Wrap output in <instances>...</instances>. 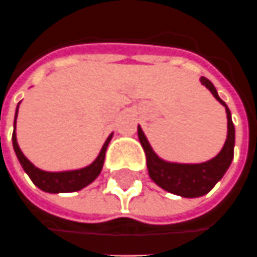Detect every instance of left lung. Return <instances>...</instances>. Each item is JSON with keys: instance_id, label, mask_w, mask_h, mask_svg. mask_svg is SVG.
Returning a JSON list of instances; mask_svg holds the SVG:
<instances>
[{"instance_id": "obj_1", "label": "left lung", "mask_w": 257, "mask_h": 257, "mask_svg": "<svg viewBox=\"0 0 257 257\" xmlns=\"http://www.w3.org/2000/svg\"><path fill=\"white\" fill-rule=\"evenodd\" d=\"M200 82L213 93L214 98L225 107L226 111V120H228L226 140L221 151L214 158L200 164H180V162L166 161L152 150L143 128L139 125V140L146 152L148 175L152 182L166 192L187 199L204 196L222 179V176L225 175L232 162L233 147H235V127L228 106L218 96V92L211 84V81H208L206 77H201Z\"/></svg>"}]
</instances>
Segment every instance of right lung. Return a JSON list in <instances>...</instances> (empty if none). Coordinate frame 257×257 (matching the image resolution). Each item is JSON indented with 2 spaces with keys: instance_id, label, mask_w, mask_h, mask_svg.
<instances>
[{
  "instance_id": "1",
  "label": "right lung",
  "mask_w": 257,
  "mask_h": 257,
  "mask_svg": "<svg viewBox=\"0 0 257 257\" xmlns=\"http://www.w3.org/2000/svg\"><path fill=\"white\" fill-rule=\"evenodd\" d=\"M21 102L18 103L17 111H15V120H14V133H12V144H14V151L17 154L18 161L21 166L24 168V171L28 173V176L31 180L37 186L40 190L46 193H71L78 192L81 189H84L88 185H91L93 180L99 176V173L103 168L105 162V154L107 150V146L110 143L113 133L106 139L105 144L102 147V150L98 154V157L89 165L79 168V169H71V171H60V172H49L43 171L40 168H37L32 164L29 159L24 155V152L21 151V148L18 146L17 141V117L18 109H19Z\"/></svg>"
}]
</instances>
